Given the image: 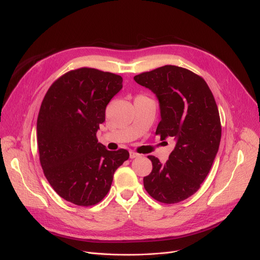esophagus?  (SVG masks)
<instances>
[{
	"mask_svg": "<svg viewBox=\"0 0 260 260\" xmlns=\"http://www.w3.org/2000/svg\"><path fill=\"white\" fill-rule=\"evenodd\" d=\"M129 157H131V159H135V158H138V157H140V155H139V154H137V153L133 152V151H131V152H129Z\"/></svg>",
	"mask_w": 260,
	"mask_h": 260,
	"instance_id": "obj_1",
	"label": "esophagus"
}]
</instances>
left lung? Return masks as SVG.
<instances>
[{
	"label": "left lung",
	"instance_id": "8db88e82",
	"mask_svg": "<svg viewBox=\"0 0 260 260\" xmlns=\"http://www.w3.org/2000/svg\"><path fill=\"white\" fill-rule=\"evenodd\" d=\"M158 99L161 140L176 145L161 163L148 156L153 171L144 177L146 192L162 203H177L195 194L213 166L221 139L219 112L207 82L185 68L166 65L134 77Z\"/></svg>",
	"mask_w": 260,
	"mask_h": 260
}]
</instances>
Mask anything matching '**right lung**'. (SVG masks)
Wrapping results in <instances>:
<instances>
[{
    "mask_svg": "<svg viewBox=\"0 0 260 260\" xmlns=\"http://www.w3.org/2000/svg\"><path fill=\"white\" fill-rule=\"evenodd\" d=\"M123 79L94 68H79L47 90L38 116L40 162L51 187L81 207L100 202L116 170L128 159L126 149L112 152L97 140L105 108Z\"/></svg>",
    "mask_w": 260,
    "mask_h": 260,
    "instance_id": "right-lung-1",
    "label": "right lung"
}]
</instances>
